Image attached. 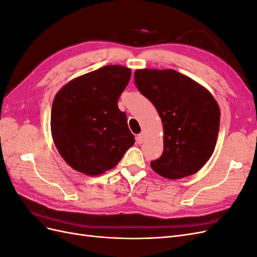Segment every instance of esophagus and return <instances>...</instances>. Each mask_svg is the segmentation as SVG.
Listing matches in <instances>:
<instances>
[{"mask_svg": "<svg viewBox=\"0 0 257 257\" xmlns=\"http://www.w3.org/2000/svg\"><path fill=\"white\" fill-rule=\"evenodd\" d=\"M136 142H137L139 145L143 144V143L145 142V134H144V133L138 134L137 137H136Z\"/></svg>", "mask_w": 257, "mask_h": 257, "instance_id": "esophagus-1", "label": "esophagus"}]
</instances>
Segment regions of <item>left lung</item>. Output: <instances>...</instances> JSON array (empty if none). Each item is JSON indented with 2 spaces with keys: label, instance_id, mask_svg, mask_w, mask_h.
<instances>
[{
  "label": "left lung",
  "instance_id": "obj_1",
  "mask_svg": "<svg viewBox=\"0 0 257 257\" xmlns=\"http://www.w3.org/2000/svg\"><path fill=\"white\" fill-rule=\"evenodd\" d=\"M135 84L157 108L164 126V151L151 162L152 169L167 179L197 173L212 155L220 130L213 96L174 69H138Z\"/></svg>",
  "mask_w": 257,
  "mask_h": 257
}]
</instances>
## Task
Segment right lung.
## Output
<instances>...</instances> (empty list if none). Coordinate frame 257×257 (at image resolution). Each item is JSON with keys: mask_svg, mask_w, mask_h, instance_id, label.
<instances>
[{"mask_svg": "<svg viewBox=\"0 0 257 257\" xmlns=\"http://www.w3.org/2000/svg\"><path fill=\"white\" fill-rule=\"evenodd\" d=\"M131 69L107 65L68 82L51 108L53 142L77 172L97 176L113 168L135 143L118 100Z\"/></svg>", "mask_w": 257, "mask_h": 257, "instance_id": "obj_1", "label": "right lung"}]
</instances>
